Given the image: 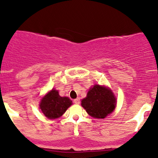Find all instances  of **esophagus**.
<instances>
[{"label":"esophagus","mask_w":158,"mask_h":158,"mask_svg":"<svg viewBox=\"0 0 158 158\" xmlns=\"http://www.w3.org/2000/svg\"><path fill=\"white\" fill-rule=\"evenodd\" d=\"M73 102L75 104H79L80 103V99H79V98H77V99H74Z\"/></svg>","instance_id":"1"}]
</instances>
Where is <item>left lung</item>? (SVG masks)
Returning a JSON list of instances; mask_svg holds the SVG:
<instances>
[{"mask_svg":"<svg viewBox=\"0 0 158 158\" xmlns=\"http://www.w3.org/2000/svg\"><path fill=\"white\" fill-rule=\"evenodd\" d=\"M81 106L91 117L103 119L115 108L116 98L108 88L96 85L81 100Z\"/></svg>","mask_w":158,"mask_h":158,"instance_id":"8db88e82","label":"left lung"}]
</instances>
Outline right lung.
Returning <instances> with one entry per match:
<instances>
[{
    "instance_id": "right-lung-1",
    "label": "right lung",
    "mask_w": 158,
    "mask_h": 158,
    "mask_svg": "<svg viewBox=\"0 0 158 158\" xmlns=\"http://www.w3.org/2000/svg\"><path fill=\"white\" fill-rule=\"evenodd\" d=\"M72 101L68 97H61L57 90L52 89L41 99L40 108L49 119L60 117L71 106Z\"/></svg>"
}]
</instances>
